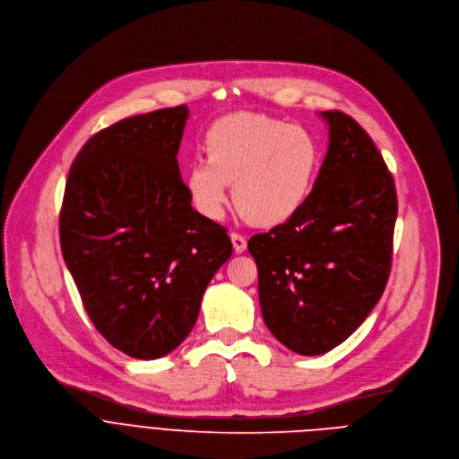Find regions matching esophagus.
Instances as JSON below:
<instances>
[{"mask_svg":"<svg viewBox=\"0 0 459 459\" xmlns=\"http://www.w3.org/2000/svg\"><path fill=\"white\" fill-rule=\"evenodd\" d=\"M230 239H232L234 250H236L238 254L245 252V248H247V238H245L243 234H239V232H232V234H230Z\"/></svg>","mask_w":459,"mask_h":459,"instance_id":"obj_1","label":"esophagus"}]
</instances>
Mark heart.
<instances>
[{"label":"heart","mask_w":459,"mask_h":459,"mask_svg":"<svg viewBox=\"0 0 459 459\" xmlns=\"http://www.w3.org/2000/svg\"><path fill=\"white\" fill-rule=\"evenodd\" d=\"M207 160L187 171V189L196 209L212 220L229 202L234 186L239 214L259 227L290 220L307 200L317 166L319 145L302 126L259 113H230L205 136Z\"/></svg>","instance_id":"1"}]
</instances>
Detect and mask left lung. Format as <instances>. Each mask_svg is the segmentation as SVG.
I'll return each mask as SVG.
<instances>
[{"label": "left lung", "mask_w": 459, "mask_h": 459, "mask_svg": "<svg viewBox=\"0 0 459 459\" xmlns=\"http://www.w3.org/2000/svg\"><path fill=\"white\" fill-rule=\"evenodd\" d=\"M330 145L312 193L284 223L248 239L272 335L299 355L344 342L382 297L393 263L396 187L350 115L323 111Z\"/></svg>", "instance_id": "1"}]
</instances>
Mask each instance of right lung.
Wrapping results in <instances>:
<instances>
[{"label":"right lung","mask_w":459,"mask_h":459,"mask_svg":"<svg viewBox=\"0 0 459 459\" xmlns=\"http://www.w3.org/2000/svg\"><path fill=\"white\" fill-rule=\"evenodd\" d=\"M186 104L95 133L70 168L59 212L65 263L97 332L134 359L191 333L207 284L232 255L227 229L191 207L178 168Z\"/></svg>","instance_id":"obj_1"}]
</instances>
